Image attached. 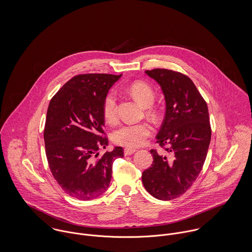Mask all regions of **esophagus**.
<instances>
[{
  "mask_svg": "<svg viewBox=\"0 0 252 252\" xmlns=\"http://www.w3.org/2000/svg\"><path fill=\"white\" fill-rule=\"evenodd\" d=\"M136 151H137V150L134 149V148H125V149H124V154H125V156H128V155L134 154Z\"/></svg>",
  "mask_w": 252,
  "mask_h": 252,
  "instance_id": "34e87169",
  "label": "esophagus"
}]
</instances>
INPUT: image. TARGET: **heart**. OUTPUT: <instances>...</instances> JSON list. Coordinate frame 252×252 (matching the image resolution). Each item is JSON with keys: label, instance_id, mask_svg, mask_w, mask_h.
<instances>
[{"label": "heart", "instance_id": "obj_1", "mask_svg": "<svg viewBox=\"0 0 252 252\" xmlns=\"http://www.w3.org/2000/svg\"><path fill=\"white\" fill-rule=\"evenodd\" d=\"M130 93L142 106L150 107L154 100L155 94L153 89L144 82H136L131 85ZM103 115L106 121L113 124L117 120L116 112V94L111 91L105 98L103 105ZM151 133V126L146 123L125 124L116 129L112 134V141L116 144L126 147H136L144 143Z\"/></svg>", "mask_w": 252, "mask_h": 252}]
</instances>
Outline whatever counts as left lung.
<instances>
[{"label":"left lung","mask_w":252,"mask_h":252,"mask_svg":"<svg viewBox=\"0 0 252 252\" xmlns=\"http://www.w3.org/2000/svg\"><path fill=\"white\" fill-rule=\"evenodd\" d=\"M144 72L160 85L165 98V117L156 139L171 154L151 149L153 163L142 180L153 197L173 200L188 190L205 163L212 137L209 109L188 76L166 69Z\"/></svg>","instance_id":"8db88e82"}]
</instances>
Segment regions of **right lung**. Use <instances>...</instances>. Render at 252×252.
Wrapping results in <instances>:
<instances>
[{
  "mask_svg": "<svg viewBox=\"0 0 252 252\" xmlns=\"http://www.w3.org/2000/svg\"><path fill=\"white\" fill-rule=\"evenodd\" d=\"M122 74L86 73L73 76L53 96L43 132L50 171L63 190L81 201L106 192L112 163L123 148L99 156L108 141L104 135L103 105L110 87Z\"/></svg>",
  "mask_w": 252,
  "mask_h": 252,
  "instance_id": "right-lung-1",
  "label": "right lung"
}]
</instances>
